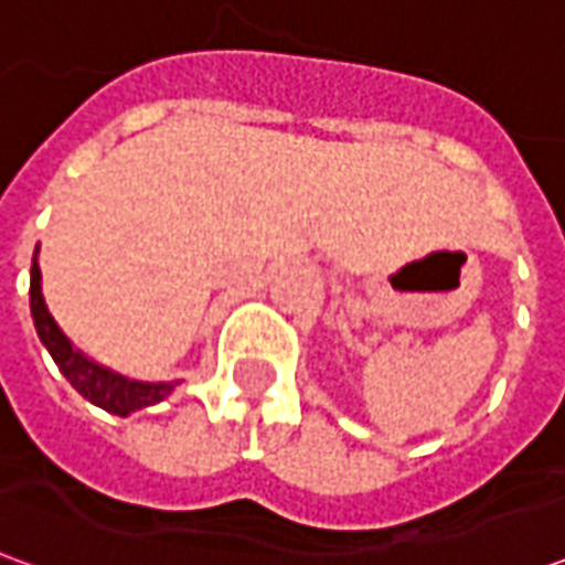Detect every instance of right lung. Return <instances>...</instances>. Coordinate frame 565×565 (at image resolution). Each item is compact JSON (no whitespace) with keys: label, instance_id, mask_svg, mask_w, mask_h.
<instances>
[{"label":"right lung","instance_id":"add662e5","mask_svg":"<svg viewBox=\"0 0 565 565\" xmlns=\"http://www.w3.org/2000/svg\"><path fill=\"white\" fill-rule=\"evenodd\" d=\"M30 308H32V320H35V330H39V339L42 344L51 351L54 356V363L60 366V372L66 375V381L75 387V391L84 396V399H90L93 405H99L105 412H111V415L127 417L129 412H139V408H148V405L162 403L172 387V384H145V381H129L124 375H117L111 369L96 366L93 360L81 354L72 348L63 330L56 327L54 318H51V311L44 306V296H42V271H39V263H32L30 271Z\"/></svg>","mask_w":565,"mask_h":565}]
</instances>
